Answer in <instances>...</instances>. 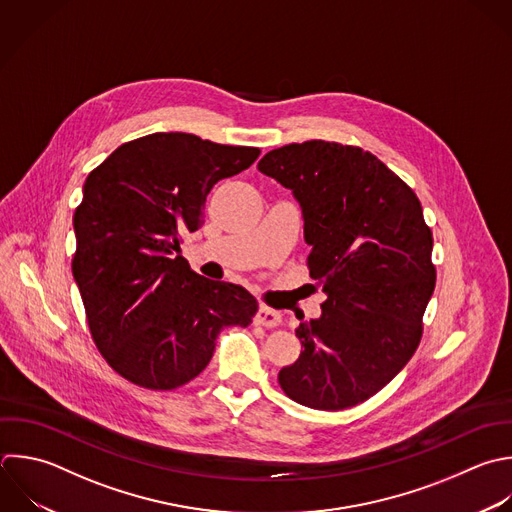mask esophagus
Wrapping results in <instances>:
<instances>
[{"instance_id": "esophagus-1", "label": "esophagus", "mask_w": 512, "mask_h": 512, "mask_svg": "<svg viewBox=\"0 0 512 512\" xmlns=\"http://www.w3.org/2000/svg\"><path fill=\"white\" fill-rule=\"evenodd\" d=\"M282 322V314L274 308H268V306H260L258 308V314H256V324L264 326V328H274Z\"/></svg>"}]
</instances>
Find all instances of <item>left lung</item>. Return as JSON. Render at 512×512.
Returning <instances> with one entry per match:
<instances>
[{"instance_id":"8db88e82","label":"left lung","mask_w":512,"mask_h":512,"mask_svg":"<svg viewBox=\"0 0 512 512\" xmlns=\"http://www.w3.org/2000/svg\"><path fill=\"white\" fill-rule=\"evenodd\" d=\"M258 170L300 202L308 270L326 294L322 316L296 328L304 350L278 382L308 408L356 406L406 366L422 338L436 268L420 200L374 154L336 142L282 146Z\"/></svg>"}]
</instances>
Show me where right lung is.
Wrapping results in <instances>:
<instances>
[{
    "label": "right lung",
    "instance_id": "obj_1",
    "mask_svg": "<svg viewBox=\"0 0 512 512\" xmlns=\"http://www.w3.org/2000/svg\"><path fill=\"white\" fill-rule=\"evenodd\" d=\"M258 156L250 146L156 132L122 144L86 178L72 272L92 338L126 380L184 386L212 360L220 330L246 328L258 312L246 288L208 280L180 256L214 184Z\"/></svg>",
    "mask_w": 512,
    "mask_h": 512
}]
</instances>
